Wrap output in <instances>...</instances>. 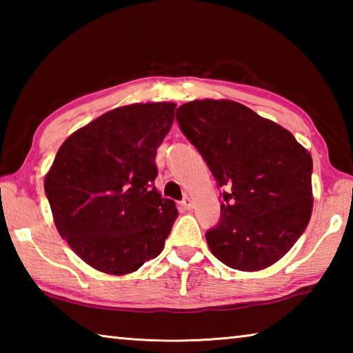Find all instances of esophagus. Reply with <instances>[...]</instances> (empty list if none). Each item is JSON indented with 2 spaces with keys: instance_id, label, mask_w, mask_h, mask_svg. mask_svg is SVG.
<instances>
[{
  "instance_id": "esophagus-1",
  "label": "esophagus",
  "mask_w": 353,
  "mask_h": 353,
  "mask_svg": "<svg viewBox=\"0 0 353 353\" xmlns=\"http://www.w3.org/2000/svg\"><path fill=\"white\" fill-rule=\"evenodd\" d=\"M182 208H185V210H190L191 207H193V201H191L190 198H183V201L181 202Z\"/></svg>"
}]
</instances>
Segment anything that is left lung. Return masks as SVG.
Listing matches in <instances>:
<instances>
[{
    "mask_svg": "<svg viewBox=\"0 0 353 353\" xmlns=\"http://www.w3.org/2000/svg\"><path fill=\"white\" fill-rule=\"evenodd\" d=\"M176 119L229 188L218 225L205 234L212 254L238 271L274 265L312 218V155L290 130L230 99L191 101Z\"/></svg>",
    "mask_w": 353,
    "mask_h": 353,
    "instance_id": "left-lung-1",
    "label": "left lung"
}]
</instances>
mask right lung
<instances>
[{"label": "right lung", "mask_w": 353, "mask_h": 353, "mask_svg": "<svg viewBox=\"0 0 353 353\" xmlns=\"http://www.w3.org/2000/svg\"><path fill=\"white\" fill-rule=\"evenodd\" d=\"M174 103L117 107L71 134L45 176L59 234L101 272L126 276L163 250L177 218L162 198L155 154Z\"/></svg>", "instance_id": "obj_1"}]
</instances>
